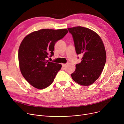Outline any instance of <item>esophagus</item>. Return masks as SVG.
<instances>
[{
  "label": "esophagus",
  "mask_w": 124,
  "mask_h": 124,
  "mask_svg": "<svg viewBox=\"0 0 124 124\" xmlns=\"http://www.w3.org/2000/svg\"><path fill=\"white\" fill-rule=\"evenodd\" d=\"M67 65V64H62V66L63 67H65Z\"/></svg>",
  "instance_id": "1"
}]
</instances>
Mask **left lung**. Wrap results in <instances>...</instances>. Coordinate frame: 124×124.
<instances>
[{"instance_id": "8db88e82", "label": "left lung", "mask_w": 124, "mask_h": 124, "mask_svg": "<svg viewBox=\"0 0 124 124\" xmlns=\"http://www.w3.org/2000/svg\"><path fill=\"white\" fill-rule=\"evenodd\" d=\"M68 30L72 36L76 54L82 56L71 77L81 85H90L99 78L105 65L106 53L103 42L98 34L88 28L76 27Z\"/></svg>"}]
</instances>
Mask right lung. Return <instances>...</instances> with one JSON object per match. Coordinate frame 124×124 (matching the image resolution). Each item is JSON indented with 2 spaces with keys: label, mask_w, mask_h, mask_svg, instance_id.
<instances>
[{
  "label": "right lung",
  "mask_w": 124,
  "mask_h": 124,
  "mask_svg": "<svg viewBox=\"0 0 124 124\" xmlns=\"http://www.w3.org/2000/svg\"><path fill=\"white\" fill-rule=\"evenodd\" d=\"M68 32L67 29H42L31 32L22 42L18 50L21 73L31 85L38 89L49 86L62 67L48 61L54 55L56 43Z\"/></svg>",
  "instance_id": "obj_1"
}]
</instances>
